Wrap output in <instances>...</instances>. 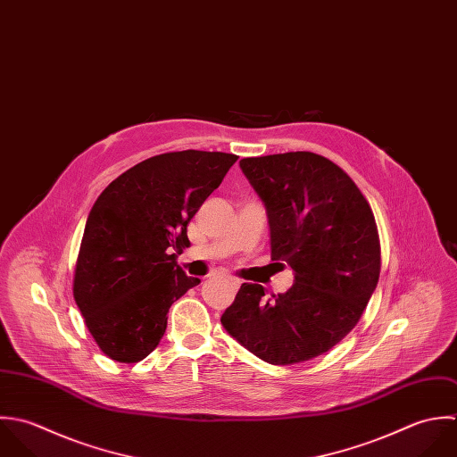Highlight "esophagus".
I'll list each match as a JSON object with an SVG mask.
<instances>
[{
  "instance_id": "obj_1",
  "label": "esophagus",
  "mask_w": 457,
  "mask_h": 457,
  "mask_svg": "<svg viewBox=\"0 0 457 457\" xmlns=\"http://www.w3.org/2000/svg\"><path fill=\"white\" fill-rule=\"evenodd\" d=\"M228 282H230L234 287H239V284H241V282H239L237 278H234V277H230V278H228Z\"/></svg>"
}]
</instances>
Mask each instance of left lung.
Returning <instances> with one entry per match:
<instances>
[{"label": "left lung", "instance_id": "obj_1", "mask_svg": "<svg viewBox=\"0 0 457 457\" xmlns=\"http://www.w3.org/2000/svg\"><path fill=\"white\" fill-rule=\"evenodd\" d=\"M239 166L266 207L271 259L291 266L295 284L271 298L243 284L221 324L268 363H302L337 345L369 303L381 270L376 220L351 177L319 154L245 157Z\"/></svg>", "mask_w": 457, "mask_h": 457}]
</instances>
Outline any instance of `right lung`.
I'll return each mask as SVG.
<instances>
[{"label":"right lung","instance_id":"obj_1","mask_svg":"<svg viewBox=\"0 0 457 457\" xmlns=\"http://www.w3.org/2000/svg\"><path fill=\"white\" fill-rule=\"evenodd\" d=\"M237 155L180 151L149 157L96 200L74 273V300L101 351L137 363L157 347L168 310L200 280L175 257L187 223Z\"/></svg>","mask_w":457,"mask_h":457}]
</instances>
